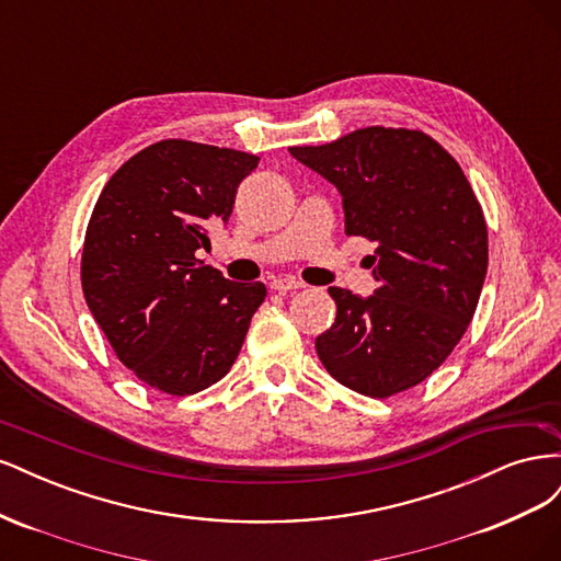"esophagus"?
I'll use <instances>...</instances> for the list:
<instances>
[{
    "mask_svg": "<svg viewBox=\"0 0 561 561\" xmlns=\"http://www.w3.org/2000/svg\"><path fill=\"white\" fill-rule=\"evenodd\" d=\"M271 287L278 293H293V290H301L304 283H299L295 278H271Z\"/></svg>",
    "mask_w": 561,
    "mask_h": 561,
    "instance_id": "1",
    "label": "esophagus"
}]
</instances>
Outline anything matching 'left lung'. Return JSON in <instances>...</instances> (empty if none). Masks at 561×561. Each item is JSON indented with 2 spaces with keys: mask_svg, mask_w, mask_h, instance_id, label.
<instances>
[{
  "mask_svg": "<svg viewBox=\"0 0 561 561\" xmlns=\"http://www.w3.org/2000/svg\"><path fill=\"white\" fill-rule=\"evenodd\" d=\"M290 154L342 194L346 233L377 245L375 295L328 290L320 363L369 398L421 383L461 342L486 276V222L461 165L431 135L383 126Z\"/></svg>",
  "mask_w": 561,
  "mask_h": 561,
  "instance_id": "1",
  "label": "left lung"
}]
</instances>
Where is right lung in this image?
<instances>
[{"instance_id": "right-lung-1", "label": "right lung", "mask_w": 561, "mask_h": 561, "mask_svg": "<svg viewBox=\"0 0 561 561\" xmlns=\"http://www.w3.org/2000/svg\"><path fill=\"white\" fill-rule=\"evenodd\" d=\"M257 163L245 151L161 140L118 168L93 208L83 297L116 358L168 396L222 379L266 297L264 283H233L196 260Z\"/></svg>"}]
</instances>
